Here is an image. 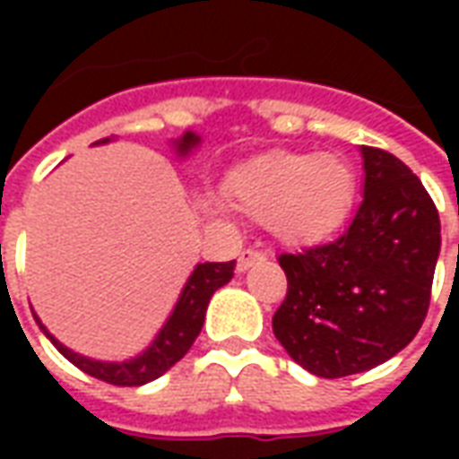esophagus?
Masks as SVG:
<instances>
[{"mask_svg": "<svg viewBox=\"0 0 459 459\" xmlns=\"http://www.w3.org/2000/svg\"><path fill=\"white\" fill-rule=\"evenodd\" d=\"M263 260H265V255H263L260 250H243L238 258V273H246V270L253 268V265H258Z\"/></svg>", "mask_w": 459, "mask_h": 459, "instance_id": "obj_1", "label": "esophagus"}]
</instances>
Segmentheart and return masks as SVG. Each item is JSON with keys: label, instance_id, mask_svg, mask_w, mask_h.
<instances>
[{"label": "heart", "instance_id": "obj_1", "mask_svg": "<svg viewBox=\"0 0 459 459\" xmlns=\"http://www.w3.org/2000/svg\"><path fill=\"white\" fill-rule=\"evenodd\" d=\"M354 189V169L344 157L282 150L240 161L223 184L233 209L268 221L273 236L290 246L334 233L351 209Z\"/></svg>", "mask_w": 459, "mask_h": 459}]
</instances>
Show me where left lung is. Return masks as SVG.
Here are the masks:
<instances>
[{"label": "left lung", "mask_w": 459, "mask_h": 459, "mask_svg": "<svg viewBox=\"0 0 459 459\" xmlns=\"http://www.w3.org/2000/svg\"><path fill=\"white\" fill-rule=\"evenodd\" d=\"M364 201L334 243L282 253L288 295L273 332L322 378L361 374L413 342L440 255L433 199L403 161L361 147Z\"/></svg>", "instance_id": "obj_1"}]
</instances>
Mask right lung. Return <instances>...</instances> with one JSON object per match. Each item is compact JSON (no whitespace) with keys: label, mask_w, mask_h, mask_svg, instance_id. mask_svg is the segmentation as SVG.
Returning <instances> with one entry per match:
<instances>
[{"label":"right lung","mask_w":459,"mask_h":459,"mask_svg":"<svg viewBox=\"0 0 459 459\" xmlns=\"http://www.w3.org/2000/svg\"><path fill=\"white\" fill-rule=\"evenodd\" d=\"M110 140H100L95 144H105ZM201 137L196 132H184L181 137L171 140V147L177 152V157H189L191 152L199 150ZM233 270H236V260H229V263H199L196 268L191 270L189 280L184 282L181 288V295L177 299V305L171 309V315L167 317V322L161 325V329L157 332V337L152 339V344L140 351L132 359H125V361H100V359H91V356H83L68 349L65 344H61L58 339L48 332V329L41 325V319H34L36 325L41 327V332L46 334V339H51V344L61 351V354L75 364L81 371H85L93 378H100V381H108V384L115 385H142L150 384L154 378H160L164 371H169L171 366L179 361L181 356L186 354L194 344V339L199 337L201 327H204V319H206V307H209V299L213 298V292L219 288H223L226 282H230L233 278Z\"/></svg>","instance_id":"add662e5"}]
</instances>
